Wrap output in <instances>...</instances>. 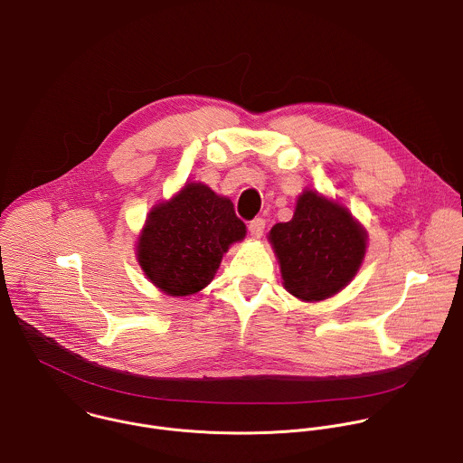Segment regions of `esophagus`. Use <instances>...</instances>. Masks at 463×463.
Listing matches in <instances>:
<instances>
[{"mask_svg":"<svg viewBox=\"0 0 463 463\" xmlns=\"http://www.w3.org/2000/svg\"><path fill=\"white\" fill-rule=\"evenodd\" d=\"M249 231L254 238H261L263 236V231H265V220L263 218H254L250 223H249Z\"/></svg>","mask_w":463,"mask_h":463,"instance_id":"1","label":"esophagus"}]
</instances>
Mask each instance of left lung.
Segmentation results:
<instances>
[{
  "instance_id": "left-lung-1",
  "label": "left lung",
  "mask_w": 463,
  "mask_h": 463,
  "mask_svg": "<svg viewBox=\"0 0 463 463\" xmlns=\"http://www.w3.org/2000/svg\"><path fill=\"white\" fill-rule=\"evenodd\" d=\"M269 240L281 265L285 288L305 301H321L357 274L366 234L346 207L305 191L290 222L276 223Z\"/></svg>"
}]
</instances>
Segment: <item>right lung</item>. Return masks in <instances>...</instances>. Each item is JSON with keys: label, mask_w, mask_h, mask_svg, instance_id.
Instances as JSON below:
<instances>
[{"label": "right lung", "mask_w": 463, "mask_h": 463, "mask_svg": "<svg viewBox=\"0 0 463 463\" xmlns=\"http://www.w3.org/2000/svg\"><path fill=\"white\" fill-rule=\"evenodd\" d=\"M243 236L245 223L229 198L187 184L151 209L138 238V263L165 294L189 296L213 281L229 245Z\"/></svg>", "instance_id": "right-lung-1"}]
</instances>
